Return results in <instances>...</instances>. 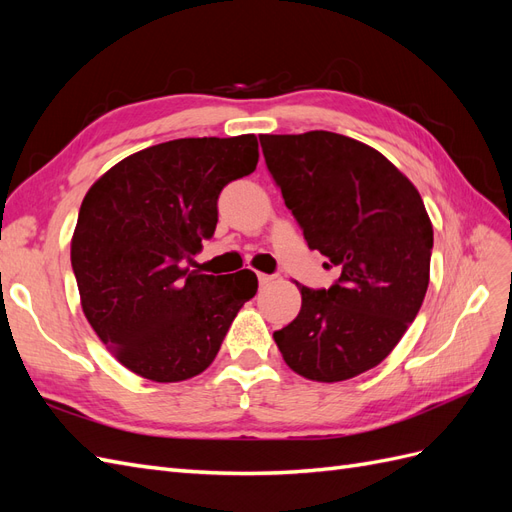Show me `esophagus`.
I'll return each mask as SVG.
<instances>
[{
    "label": "esophagus",
    "instance_id": "34e87169",
    "mask_svg": "<svg viewBox=\"0 0 512 512\" xmlns=\"http://www.w3.org/2000/svg\"><path fill=\"white\" fill-rule=\"evenodd\" d=\"M275 280V275H267V273H258V282L260 286H269Z\"/></svg>",
    "mask_w": 512,
    "mask_h": 512
}]
</instances>
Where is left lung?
Here are the masks:
<instances>
[{
	"label": "left lung",
	"mask_w": 512,
	"mask_h": 512,
	"mask_svg": "<svg viewBox=\"0 0 512 512\" xmlns=\"http://www.w3.org/2000/svg\"><path fill=\"white\" fill-rule=\"evenodd\" d=\"M269 173L309 250L339 271L329 290H301V312L273 339L286 365L342 382L382 363L429 286L433 228L412 181L380 151L314 130L262 134Z\"/></svg>",
	"instance_id": "left-lung-1"
}]
</instances>
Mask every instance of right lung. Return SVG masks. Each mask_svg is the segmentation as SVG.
Wrapping results in <instances>:
<instances>
[{
	"instance_id": "right-lung-1",
	"label": "right lung",
	"mask_w": 512,
	"mask_h": 512,
	"mask_svg": "<svg viewBox=\"0 0 512 512\" xmlns=\"http://www.w3.org/2000/svg\"><path fill=\"white\" fill-rule=\"evenodd\" d=\"M256 164L254 134L177 138L123 158L85 194L70 247L83 314L134 374L153 382L203 374L256 294L250 269L185 267L213 237L224 185Z\"/></svg>"
}]
</instances>
